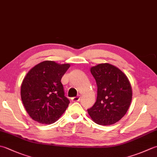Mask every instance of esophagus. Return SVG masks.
<instances>
[{"label":"esophagus","mask_w":157,"mask_h":157,"mask_svg":"<svg viewBox=\"0 0 157 157\" xmlns=\"http://www.w3.org/2000/svg\"><path fill=\"white\" fill-rule=\"evenodd\" d=\"M80 96H75V97H73L71 98V101L72 102H78L79 101V100H80Z\"/></svg>","instance_id":"obj_1"}]
</instances>
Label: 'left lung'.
I'll return each mask as SVG.
<instances>
[{
	"label": "left lung",
	"mask_w": 157,
	"mask_h": 157,
	"mask_svg": "<svg viewBox=\"0 0 157 157\" xmlns=\"http://www.w3.org/2000/svg\"><path fill=\"white\" fill-rule=\"evenodd\" d=\"M90 72L97 84V98L88 109L90 118L101 125L115 124L124 116L132 100V89L128 77L117 67L101 63Z\"/></svg>",
	"instance_id": "1"
}]
</instances>
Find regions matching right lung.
<instances>
[{"label":"right lung","mask_w":157,"mask_h":157,"mask_svg":"<svg viewBox=\"0 0 157 157\" xmlns=\"http://www.w3.org/2000/svg\"><path fill=\"white\" fill-rule=\"evenodd\" d=\"M70 65L44 61L28 72L21 86V98L30 117L42 124H52L68 107L61 84L63 75Z\"/></svg>","instance_id":"add662e5"}]
</instances>
